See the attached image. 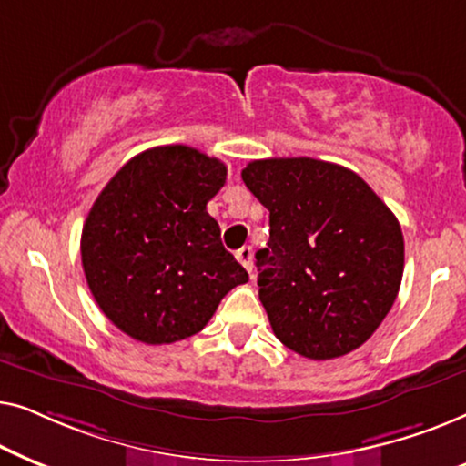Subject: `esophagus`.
I'll list each match as a JSON object with an SVG mask.
<instances>
[{
	"instance_id": "34e87169",
	"label": "esophagus",
	"mask_w": 466,
	"mask_h": 466,
	"mask_svg": "<svg viewBox=\"0 0 466 466\" xmlns=\"http://www.w3.org/2000/svg\"><path fill=\"white\" fill-rule=\"evenodd\" d=\"M235 258H238L239 263L246 267L248 273H250V276H252V248H250V246L239 248V250L235 252Z\"/></svg>"
}]
</instances>
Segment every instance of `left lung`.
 <instances>
[{"label":"left lung","mask_w":466,"mask_h":466,"mask_svg":"<svg viewBox=\"0 0 466 466\" xmlns=\"http://www.w3.org/2000/svg\"><path fill=\"white\" fill-rule=\"evenodd\" d=\"M269 209L258 297L292 352L330 360L360 348L399 295L400 225L359 174L318 158H263L241 171Z\"/></svg>","instance_id":"obj_1"}]
</instances>
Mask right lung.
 I'll return each mask as SVG.
<instances>
[{
	"label": "right lung",
	"instance_id": "add662e5",
	"mask_svg": "<svg viewBox=\"0 0 466 466\" xmlns=\"http://www.w3.org/2000/svg\"><path fill=\"white\" fill-rule=\"evenodd\" d=\"M225 180L218 158L157 146L125 163L95 199L82 227V269L101 311L133 339H187L248 282L206 212Z\"/></svg>",
	"mask_w": 466,
	"mask_h": 466
}]
</instances>
